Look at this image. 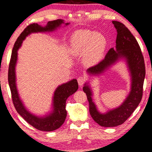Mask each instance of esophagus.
<instances>
[{"label": "esophagus", "instance_id": "esophagus-1", "mask_svg": "<svg viewBox=\"0 0 152 152\" xmlns=\"http://www.w3.org/2000/svg\"><path fill=\"white\" fill-rule=\"evenodd\" d=\"M77 80H78L79 85H80V86H82V85H83V84L85 83V80H86V78H85V77L84 76H80L78 77Z\"/></svg>", "mask_w": 152, "mask_h": 152}]
</instances>
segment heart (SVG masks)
Wrapping results in <instances>:
<instances>
[{
	"label": "heart",
	"mask_w": 152,
	"mask_h": 152,
	"mask_svg": "<svg viewBox=\"0 0 152 152\" xmlns=\"http://www.w3.org/2000/svg\"><path fill=\"white\" fill-rule=\"evenodd\" d=\"M105 47L106 40L102 34L89 30H82L78 31L72 37L69 52L72 56L83 54L85 63L93 65L102 58Z\"/></svg>",
	"instance_id": "1"
}]
</instances>
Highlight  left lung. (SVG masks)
Returning <instances> with one entry per match:
<instances>
[{
  "label": "left lung",
  "mask_w": 152,
  "mask_h": 152,
  "mask_svg": "<svg viewBox=\"0 0 152 152\" xmlns=\"http://www.w3.org/2000/svg\"><path fill=\"white\" fill-rule=\"evenodd\" d=\"M117 31L116 48H111L104 58L87 69L90 75H98L107 69L120 59H125L132 77L131 91L121 106L105 114L98 112L92 101V91L85 83L83 91L89 104V113L96 123L102 127H116L123 124L137 107L142 96L145 76L144 58L137 40L127 27L118 21H112Z\"/></svg>",
  "instance_id": "8db88e82"
}]
</instances>
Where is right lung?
Returning <instances> with one entry per match:
<instances>
[{"label":"right lung","instance_id":"add662e5","mask_svg":"<svg viewBox=\"0 0 152 152\" xmlns=\"http://www.w3.org/2000/svg\"><path fill=\"white\" fill-rule=\"evenodd\" d=\"M64 23V20L58 19L53 21H49L45 27H42L37 23H33L28 25L15 42L12 50V53L9 65L8 71V82L12 93V101L17 112L34 128L40 131L51 132L54 131L61 127L65 121L67 116V111L65 109L66 100L67 98L76 92L78 89V84L76 79L69 81L60 85L54 91L53 97V110L50 114L43 117L35 116L29 112L25 107L22 100L19 97L16 84V67L17 58H18V50L25 38L29 34L34 32H45L52 31L57 29ZM69 23H65V25Z\"/></svg>","mask_w":152,"mask_h":152}]
</instances>
